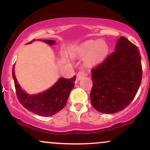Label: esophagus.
<instances>
[{
	"instance_id": "1",
	"label": "esophagus",
	"mask_w": 150,
	"mask_h": 150,
	"mask_svg": "<svg viewBox=\"0 0 150 150\" xmlns=\"http://www.w3.org/2000/svg\"><path fill=\"white\" fill-rule=\"evenodd\" d=\"M86 72L85 70H80L77 74V80H80L82 77H84L86 75Z\"/></svg>"
}]
</instances>
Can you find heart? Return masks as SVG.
I'll use <instances>...</instances> for the list:
<instances>
[{
    "label": "heart",
    "mask_w": 150,
    "mask_h": 150,
    "mask_svg": "<svg viewBox=\"0 0 150 150\" xmlns=\"http://www.w3.org/2000/svg\"><path fill=\"white\" fill-rule=\"evenodd\" d=\"M108 53V46L103 40H88L74 49L73 53L76 56H85V64L93 66L99 64L106 58Z\"/></svg>",
    "instance_id": "b5f03b06"
}]
</instances>
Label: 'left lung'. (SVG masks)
Returning <instances> with one entry per match:
<instances>
[{"label":"left lung","mask_w":150,"mask_h":150,"mask_svg":"<svg viewBox=\"0 0 150 150\" xmlns=\"http://www.w3.org/2000/svg\"><path fill=\"white\" fill-rule=\"evenodd\" d=\"M93 107L106 113L126 108L141 84L142 68L138 48L125 37L117 41L115 51L91 70Z\"/></svg>","instance_id":"obj_1"}]
</instances>
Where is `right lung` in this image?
Here are the masks:
<instances>
[{
    "label": "right lung",
    "mask_w": 150,
    "mask_h": 150,
    "mask_svg": "<svg viewBox=\"0 0 150 150\" xmlns=\"http://www.w3.org/2000/svg\"><path fill=\"white\" fill-rule=\"evenodd\" d=\"M40 40L42 41V39ZM44 42L49 44L55 43L53 40H44ZM31 42H29V44ZM14 70L13 66L12 74L18 101L28 111L42 116H52L64 107L70 93L75 85L76 78L75 75L70 79L61 78L46 92L35 95H30L20 88L15 77Z\"/></svg>",
    "instance_id": "add662e5"
}]
</instances>
